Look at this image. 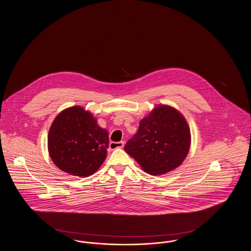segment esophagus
I'll return each instance as SVG.
<instances>
[{"instance_id":"esophagus-1","label":"esophagus","mask_w":251,"mask_h":251,"mask_svg":"<svg viewBox=\"0 0 251 251\" xmlns=\"http://www.w3.org/2000/svg\"><path fill=\"white\" fill-rule=\"evenodd\" d=\"M124 145H125V142H124V141H122V142H111V143L109 144V148H110L111 150H114V149H116V148H122V147H124Z\"/></svg>"}]
</instances>
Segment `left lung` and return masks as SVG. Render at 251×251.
Listing matches in <instances>:
<instances>
[{
	"mask_svg": "<svg viewBox=\"0 0 251 251\" xmlns=\"http://www.w3.org/2000/svg\"><path fill=\"white\" fill-rule=\"evenodd\" d=\"M191 145V132L183 115L166 105L156 106L141 120L138 132L125 146L126 152L151 175L178 167Z\"/></svg>",
	"mask_w": 251,
	"mask_h": 251,
	"instance_id": "left-lung-1",
	"label": "left lung"
}]
</instances>
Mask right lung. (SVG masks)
<instances>
[{
    "label": "right lung",
    "instance_id": "1",
    "mask_svg": "<svg viewBox=\"0 0 251 251\" xmlns=\"http://www.w3.org/2000/svg\"><path fill=\"white\" fill-rule=\"evenodd\" d=\"M108 132L81 106L62 110L48 133V151L53 163L75 176H89L106 158Z\"/></svg>",
    "mask_w": 251,
    "mask_h": 251
}]
</instances>
